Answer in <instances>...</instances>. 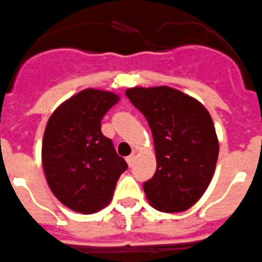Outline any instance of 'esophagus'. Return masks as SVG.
Returning a JSON list of instances; mask_svg holds the SVG:
<instances>
[{
	"label": "esophagus",
	"instance_id": "obj_1",
	"mask_svg": "<svg viewBox=\"0 0 262 262\" xmlns=\"http://www.w3.org/2000/svg\"><path fill=\"white\" fill-rule=\"evenodd\" d=\"M127 164H128V166H133L134 165V161H135V155H129L128 157L126 158Z\"/></svg>",
	"mask_w": 262,
	"mask_h": 262
}]
</instances>
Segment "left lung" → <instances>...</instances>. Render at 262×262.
<instances>
[{"label":"left lung","mask_w":262,"mask_h":262,"mask_svg":"<svg viewBox=\"0 0 262 262\" xmlns=\"http://www.w3.org/2000/svg\"><path fill=\"white\" fill-rule=\"evenodd\" d=\"M126 96L155 141L157 169L143 184L148 201L165 213L187 210L214 174L220 147L212 117L198 100L170 87L129 88Z\"/></svg>","instance_id":"8db88e82"}]
</instances>
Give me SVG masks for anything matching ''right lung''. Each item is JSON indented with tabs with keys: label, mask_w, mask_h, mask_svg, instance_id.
Instances as JSON below:
<instances>
[{
	"label": "right lung",
	"mask_w": 262,
	"mask_h": 262,
	"mask_svg": "<svg viewBox=\"0 0 262 262\" xmlns=\"http://www.w3.org/2000/svg\"><path fill=\"white\" fill-rule=\"evenodd\" d=\"M112 92L84 90L56 109L42 139V167L50 189L79 213L98 212L112 200L115 184L127 170L101 119L118 102Z\"/></svg>",
	"instance_id": "add662e5"
}]
</instances>
